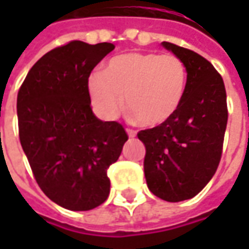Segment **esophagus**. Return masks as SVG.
<instances>
[{
	"mask_svg": "<svg viewBox=\"0 0 249 249\" xmlns=\"http://www.w3.org/2000/svg\"><path fill=\"white\" fill-rule=\"evenodd\" d=\"M126 133H127V136H129L130 139H133V137H136V131L131 129H127L126 130Z\"/></svg>",
	"mask_w": 249,
	"mask_h": 249,
	"instance_id": "1",
	"label": "esophagus"
}]
</instances>
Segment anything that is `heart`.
Wrapping results in <instances>:
<instances>
[{
    "label": "heart",
    "mask_w": 249,
    "mask_h": 249,
    "mask_svg": "<svg viewBox=\"0 0 249 249\" xmlns=\"http://www.w3.org/2000/svg\"><path fill=\"white\" fill-rule=\"evenodd\" d=\"M184 62L172 53H129L90 74L91 104L104 119H115L124 105L142 126H159L178 109L186 91Z\"/></svg>",
    "instance_id": "obj_1"
}]
</instances>
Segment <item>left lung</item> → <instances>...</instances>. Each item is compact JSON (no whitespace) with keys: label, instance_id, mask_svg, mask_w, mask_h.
I'll list each match as a JSON object with an SVG mask.
<instances>
[{"label":"left lung","instance_id":"8db88e82","mask_svg":"<svg viewBox=\"0 0 249 249\" xmlns=\"http://www.w3.org/2000/svg\"><path fill=\"white\" fill-rule=\"evenodd\" d=\"M162 45L186 65V91L170 119L137 136L145 145L144 173L149 191L167 202H178L196 196L215 175L223 148L227 102L223 79L212 63L176 44Z\"/></svg>","mask_w":249,"mask_h":249}]
</instances>
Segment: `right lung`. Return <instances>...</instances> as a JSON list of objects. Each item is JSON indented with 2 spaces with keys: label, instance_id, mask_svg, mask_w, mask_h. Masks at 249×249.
I'll list each match as a JSON object with an SVG mask.
<instances>
[{
  "label": "right lung",
  "instance_id": "obj_1",
  "mask_svg": "<svg viewBox=\"0 0 249 249\" xmlns=\"http://www.w3.org/2000/svg\"><path fill=\"white\" fill-rule=\"evenodd\" d=\"M115 45L71 41L41 56L18 92L19 139L37 184L69 211H90L107 201L108 167L127 134L118 122L91 109V71Z\"/></svg>",
  "mask_w": 249,
  "mask_h": 249
}]
</instances>
